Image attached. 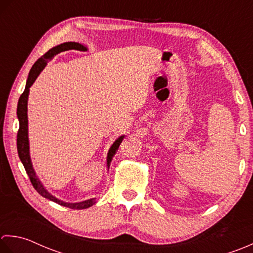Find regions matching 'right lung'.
<instances>
[{
    "mask_svg": "<svg viewBox=\"0 0 253 253\" xmlns=\"http://www.w3.org/2000/svg\"><path fill=\"white\" fill-rule=\"evenodd\" d=\"M73 49L79 50V51H87V48L79 42H72V41H70V42L61 43L59 45H55V47H53L52 49H50L47 53L36 61L35 64L33 65V68L30 69L27 82H26L25 90L22 94V96L19 97L18 105H17V118L19 121V130L17 133V152H18V156L20 158V162L23 163L26 172H27L28 177L30 179V182H32L35 190H37V192L40 195H42L43 198L48 199L50 201H52V202L58 203L62 206H65V208L73 209V210H84V209L90 208L91 205H94L96 203V199L85 200V201H82V202H76V203L64 202V201L55 198L54 195L51 194L48 190L43 187L42 182L40 181V179L38 178L37 174H36L35 169L33 167L32 158H30V154H29V140H28L27 104H28V95H29L30 86L35 83V81L37 80V77L41 73V71L45 68V65H47L48 62L52 59L54 55L63 52V51L73 50ZM123 138H125V135H121L118 137L117 140L113 142L111 147L109 148V151H108V154H107L108 169H109L112 158L116 155V153L118 151V148H119L121 142L123 141Z\"/></svg>",
    "mask_w": 253,
    "mask_h": 253,
    "instance_id": "add662e5",
    "label": "right lung"
}]
</instances>
